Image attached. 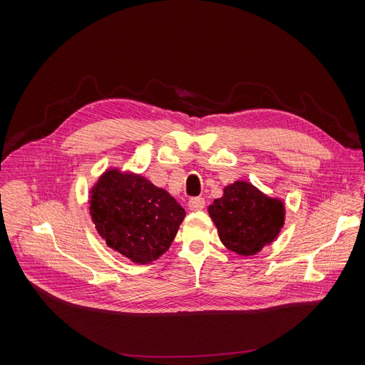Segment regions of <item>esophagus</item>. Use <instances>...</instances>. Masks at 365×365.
Segmentation results:
<instances>
[{
  "label": "esophagus",
  "mask_w": 365,
  "mask_h": 365,
  "mask_svg": "<svg viewBox=\"0 0 365 365\" xmlns=\"http://www.w3.org/2000/svg\"><path fill=\"white\" fill-rule=\"evenodd\" d=\"M190 211H200L205 207V199L203 197H192L187 203Z\"/></svg>",
  "instance_id": "obj_1"
}]
</instances>
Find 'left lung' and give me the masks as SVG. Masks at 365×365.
<instances>
[{
  "label": "left lung",
  "instance_id": "obj_1",
  "mask_svg": "<svg viewBox=\"0 0 365 365\" xmlns=\"http://www.w3.org/2000/svg\"><path fill=\"white\" fill-rule=\"evenodd\" d=\"M221 242L240 255H254L279 237L286 206L245 180L224 187V195L207 206Z\"/></svg>",
  "mask_w": 365,
  "mask_h": 365
}]
</instances>
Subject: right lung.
Masks as SVG:
<instances>
[{"mask_svg": "<svg viewBox=\"0 0 365 365\" xmlns=\"http://www.w3.org/2000/svg\"><path fill=\"white\" fill-rule=\"evenodd\" d=\"M89 215L111 250L148 264L169 250L186 212L143 175L108 168L89 189Z\"/></svg>", "mask_w": 365, "mask_h": 365, "instance_id": "right-lung-1", "label": "right lung"}]
</instances>
